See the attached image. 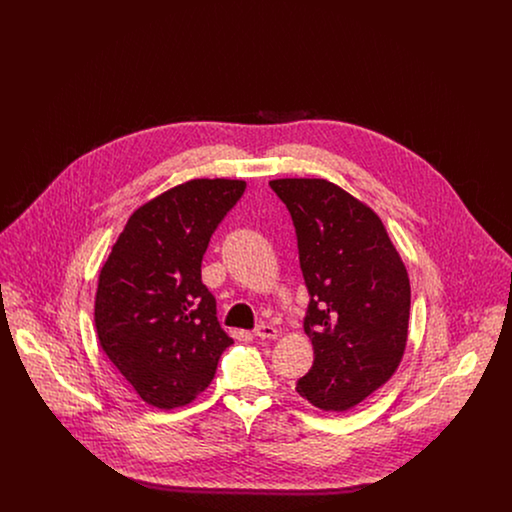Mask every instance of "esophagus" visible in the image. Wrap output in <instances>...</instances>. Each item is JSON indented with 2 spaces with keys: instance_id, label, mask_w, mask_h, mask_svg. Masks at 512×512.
<instances>
[{
  "instance_id": "1",
  "label": "esophagus",
  "mask_w": 512,
  "mask_h": 512,
  "mask_svg": "<svg viewBox=\"0 0 512 512\" xmlns=\"http://www.w3.org/2000/svg\"><path fill=\"white\" fill-rule=\"evenodd\" d=\"M255 336L261 338V340H274L278 336V330L274 326H270L267 322L259 324V328L255 330Z\"/></svg>"
}]
</instances>
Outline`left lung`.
I'll list each match as a JSON object with an SVG mask.
<instances>
[{
  "label": "left lung",
  "instance_id": "left-lung-1",
  "mask_svg": "<svg viewBox=\"0 0 512 512\" xmlns=\"http://www.w3.org/2000/svg\"><path fill=\"white\" fill-rule=\"evenodd\" d=\"M268 184L292 215L311 293L305 334L315 361L295 390L322 411L345 413L380 390L403 359L411 315L407 268L382 219L338 184Z\"/></svg>",
  "mask_w": 512,
  "mask_h": 512
}]
</instances>
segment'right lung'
<instances>
[{"mask_svg":"<svg viewBox=\"0 0 512 512\" xmlns=\"http://www.w3.org/2000/svg\"><path fill=\"white\" fill-rule=\"evenodd\" d=\"M244 180L194 178L138 207L101 267L94 305L99 345L147 405L192 403L234 341L220 328L201 261Z\"/></svg>","mask_w":512,"mask_h":512,"instance_id":"right-lung-1","label":"right lung"}]
</instances>
